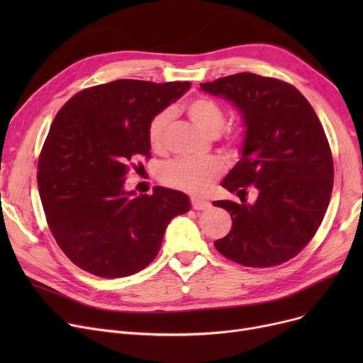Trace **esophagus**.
<instances>
[{"label":"esophagus","mask_w":363,"mask_h":363,"mask_svg":"<svg viewBox=\"0 0 363 363\" xmlns=\"http://www.w3.org/2000/svg\"><path fill=\"white\" fill-rule=\"evenodd\" d=\"M191 206H193V208H196V211H206V208H211L212 204H211V201H207L204 199L194 197L191 200Z\"/></svg>","instance_id":"esophagus-1"}]
</instances>
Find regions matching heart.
Wrapping results in <instances>:
<instances>
[{
  "instance_id": "1",
  "label": "heart",
  "mask_w": 363,
  "mask_h": 363,
  "mask_svg": "<svg viewBox=\"0 0 363 363\" xmlns=\"http://www.w3.org/2000/svg\"><path fill=\"white\" fill-rule=\"evenodd\" d=\"M185 108L189 119L208 135H216L225 125V111L222 106L212 99H194L186 103ZM170 119L172 111L163 110L150 122L148 143L151 148L160 150L164 145ZM226 141L231 147H237L241 141V133L238 130H230L226 133ZM220 174L222 164L216 159H175L160 167L159 178L167 186L191 194H201L211 188Z\"/></svg>"
}]
</instances>
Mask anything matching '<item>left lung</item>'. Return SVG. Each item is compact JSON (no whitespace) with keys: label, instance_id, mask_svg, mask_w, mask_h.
Returning a JSON list of instances; mask_svg holds the SVG:
<instances>
[{"label":"left lung","instance_id":"1","mask_svg":"<svg viewBox=\"0 0 363 363\" xmlns=\"http://www.w3.org/2000/svg\"><path fill=\"white\" fill-rule=\"evenodd\" d=\"M200 89L233 103L245 129L241 157L222 186L240 199L245 186L259 193L253 204L213 201L233 218L216 250L253 268L290 260L313 238L333 191V156L315 110L293 85L250 72Z\"/></svg>","mask_w":363,"mask_h":363}]
</instances>
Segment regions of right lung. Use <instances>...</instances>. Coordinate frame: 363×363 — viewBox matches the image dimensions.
<instances>
[{"mask_svg":"<svg viewBox=\"0 0 363 363\" xmlns=\"http://www.w3.org/2000/svg\"><path fill=\"white\" fill-rule=\"evenodd\" d=\"M189 88L119 79L78 92L57 113L38 188L57 244L84 271L103 278L140 272L157 256L169 222L191 208L177 189H125L129 162L150 157V122Z\"/></svg>","mask_w":363,"mask_h":363,"instance_id":"1","label":"right lung"}]
</instances>
